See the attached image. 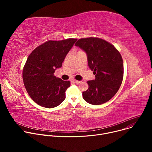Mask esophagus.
<instances>
[{"label":"esophagus","instance_id":"1","mask_svg":"<svg viewBox=\"0 0 152 152\" xmlns=\"http://www.w3.org/2000/svg\"><path fill=\"white\" fill-rule=\"evenodd\" d=\"M73 82H74L75 83H79L81 81H80V80H73Z\"/></svg>","mask_w":152,"mask_h":152}]
</instances>
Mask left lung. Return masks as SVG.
Returning <instances> with one entry per match:
<instances>
[{"instance_id": "1", "label": "left lung", "mask_w": 152, "mask_h": 152, "mask_svg": "<svg viewBox=\"0 0 152 152\" xmlns=\"http://www.w3.org/2000/svg\"><path fill=\"white\" fill-rule=\"evenodd\" d=\"M75 46L86 52L88 66L96 77L87 82L89 87L82 93L83 99L94 105L109 101L123 81L124 67L120 52L109 42L96 37L79 39Z\"/></svg>"}]
</instances>
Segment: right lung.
<instances>
[{
  "instance_id": "right-lung-1",
  "label": "right lung",
  "mask_w": 152,
  "mask_h": 152,
  "mask_svg": "<svg viewBox=\"0 0 152 152\" xmlns=\"http://www.w3.org/2000/svg\"><path fill=\"white\" fill-rule=\"evenodd\" d=\"M77 41L68 38L49 40L35 48L28 56L23 70V80L31 98L38 105L52 108L66 99L70 81L54 76L62 67L65 58Z\"/></svg>"
}]
</instances>
